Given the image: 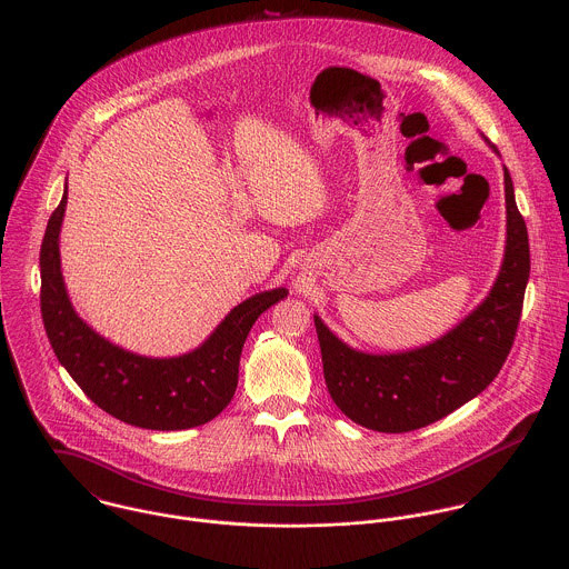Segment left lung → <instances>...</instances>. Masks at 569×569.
I'll return each instance as SVG.
<instances>
[{
	"instance_id": "8db88e82",
	"label": "left lung",
	"mask_w": 569,
	"mask_h": 569,
	"mask_svg": "<svg viewBox=\"0 0 569 569\" xmlns=\"http://www.w3.org/2000/svg\"><path fill=\"white\" fill-rule=\"evenodd\" d=\"M503 187L506 250L499 274L488 297L451 332L409 351L367 353L342 342L315 315L328 391L356 425L380 433L422 429L479 396L499 373L515 342L530 277L528 228L506 167Z\"/></svg>"
}]
</instances>
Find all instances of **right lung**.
<instances>
[{
	"instance_id": "add662e5",
	"label": "right lung",
	"mask_w": 569,
	"mask_h": 569,
	"mask_svg": "<svg viewBox=\"0 0 569 569\" xmlns=\"http://www.w3.org/2000/svg\"><path fill=\"white\" fill-rule=\"evenodd\" d=\"M68 182L41 243V317L59 362L83 393L116 420L151 431H184L207 425L227 409L239 376V356L252 323L288 297L266 290L234 306L200 347L151 358L118 347L92 330L74 310L59 252Z\"/></svg>"
}]
</instances>
